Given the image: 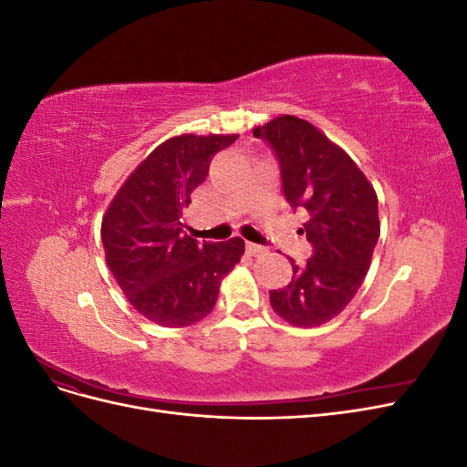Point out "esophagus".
<instances>
[{
  "instance_id": "esophagus-1",
  "label": "esophagus",
  "mask_w": 467,
  "mask_h": 467,
  "mask_svg": "<svg viewBox=\"0 0 467 467\" xmlns=\"http://www.w3.org/2000/svg\"><path fill=\"white\" fill-rule=\"evenodd\" d=\"M266 249L263 247V245H257V244H247V253L251 257H259V255H263Z\"/></svg>"
}]
</instances>
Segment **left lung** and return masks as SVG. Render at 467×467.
I'll use <instances>...</instances> for the list:
<instances>
[{
	"label": "left lung",
	"instance_id": "8db88e82",
	"mask_svg": "<svg viewBox=\"0 0 467 467\" xmlns=\"http://www.w3.org/2000/svg\"><path fill=\"white\" fill-rule=\"evenodd\" d=\"M253 136L273 146L286 201L307 212L300 232L314 247L304 266L292 261L290 285L271 290V306L294 327H317L343 312L368 273L379 237L376 191L312 122L280 115Z\"/></svg>",
	"mask_w": 467,
	"mask_h": 467
}]
</instances>
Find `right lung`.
<instances>
[{
  "label": "right lung",
  "mask_w": 467,
  "mask_h": 467,
  "mask_svg": "<svg viewBox=\"0 0 467 467\" xmlns=\"http://www.w3.org/2000/svg\"><path fill=\"white\" fill-rule=\"evenodd\" d=\"M239 134H181L155 148L110 201L101 239L105 261L126 300L161 327H189L216 306L223 276L242 259L245 242L199 244L182 214L208 175L212 155Z\"/></svg>",
  "instance_id": "1"
}]
</instances>
